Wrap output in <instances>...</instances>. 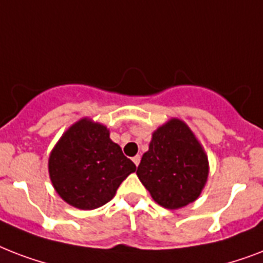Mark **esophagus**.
<instances>
[{
    "label": "esophagus",
    "mask_w": 263,
    "mask_h": 263,
    "mask_svg": "<svg viewBox=\"0 0 263 263\" xmlns=\"http://www.w3.org/2000/svg\"><path fill=\"white\" fill-rule=\"evenodd\" d=\"M132 161H134V164L138 166V165H139V162H140V156H135L134 158H132Z\"/></svg>",
    "instance_id": "1"
}]
</instances>
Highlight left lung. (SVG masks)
I'll list each match as a JSON object with an SVG mask.
<instances>
[{"label": "left lung", "mask_w": 263, "mask_h": 263, "mask_svg": "<svg viewBox=\"0 0 263 263\" xmlns=\"http://www.w3.org/2000/svg\"><path fill=\"white\" fill-rule=\"evenodd\" d=\"M136 175L157 203L183 208L200 195L209 175L208 157L190 128L173 119L153 134Z\"/></svg>", "instance_id": "obj_1"}]
</instances>
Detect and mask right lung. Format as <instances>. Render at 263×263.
<instances>
[{
	"instance_id": "1",
	"label": "right lung",
	"mask_w": 263,
	"mask_h": 263,
	"mask_svg": "<svg viewBox=\"0 0 263 263\" xmlns=\"http://www.w3.org/2000/svg\"><path fill=\"white\" fill-rule=\"evenodd\" d=\"M136 166L113 143L101 124L83 119L60 139L49 158L55 191L67 203L82 210L103 206Z\"/></svg>"
}]
</instances>
